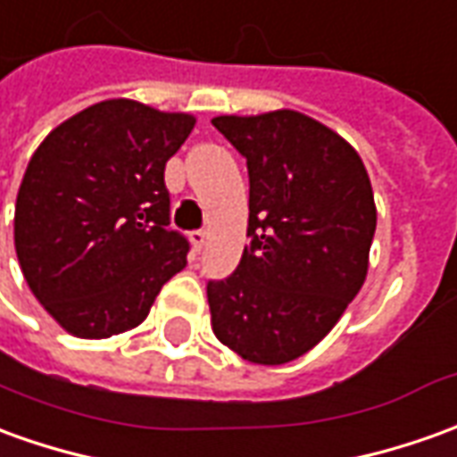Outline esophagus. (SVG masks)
Returning <instances> with one entry per match:
<instances>
[{"label": "esophagus", "instance_id": "obj_1", "mask_svg": "<svg viewBox=\"0 0 457 457\" xmlns=\"http://www.w3.org/2000/svg\"><path fill=\"white\" fill-rule=\"evenodd\" d=\"M206 231H191V236H188V241H191V246H194V251H201V248L206 246Z\"/></svg>", "mask_w": 457, "mask_h": 457}]
</instances>
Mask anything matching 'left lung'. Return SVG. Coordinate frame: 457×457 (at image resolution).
Wrapping results in <instances>:
<instances>
[{"instance_id": "8db88e82", "label": "left lung", "mask_w": 457, "mask_h": 457, "mask_svg": "<svg viewBox=\"0 0 457 457\" xmlns=\"http://www.w3.org/2000/svg\"><path fill=\"white\" fill-rule=\"evenodd\" d=\"M211 124L246 156L251 184V244L206 286L211 328L248 363L281 366L323 341L366 281L373 187L358 151L301 112Z\"/></svg>"}]
</instances>
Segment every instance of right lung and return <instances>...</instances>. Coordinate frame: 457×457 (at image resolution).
<instances>
[{
  "instance_id": "add662e5",
  "label": "right lung",
  "mask_w": 457,
  "mask_h": 457,
  "mask_svg": "<svg viewBox=\"0 0 457 457\" xmlns=\"http://www.w3.org/2000/svg\"><path fill=\"white\" fill-rule=\"evenodd\" d=\"M196 116L106 99L69 116L31 154L14 206V248L44 311L77 338H109L149 316L187 266L169 231L166 162Z\"/></svg>"
}]
</instances>
